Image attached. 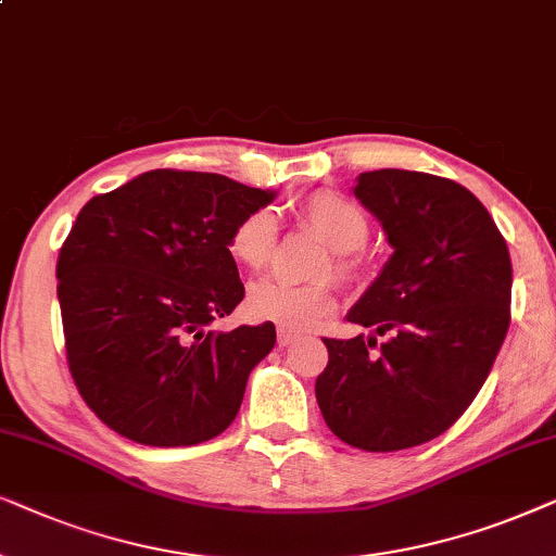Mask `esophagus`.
Instances as JSON below:
<instances>
[{
    "mask_svg": "<svg viewBox=\"0 0 556 556\" xmlns=\"http://www.w3.org/2000/svg\"><path fill=\"white\" fill-rule=\"evenodd\" d=\"M294 340H298V332H292V330H285V328H279V332H277V343H279V348H287V345H292Z\"/></svg>",
    "mask_w": 556,
    "mask_h": 556,
    "instance_id": "esophagus-1",
    "label": "esophagus"
}]
</instances>
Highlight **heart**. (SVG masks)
<instances>
[{
  "instance_id": "heart-1",
  "label": "heart",
  "mask_w": 556,
  "mask_h": 556,
  "mask_svg": "<svg viewBox=\"0 0 556 556\" xmlns=\"http://www.w3.org/2000/svg\"><path fill=\"white\" fill-rule=\"evenodd\" d=\"M300 218L309 231L332 249V269L343 277L355 271L353 251L368 239V218L353 201L338 192L320 190L300 205ZM277 251V216L269 208H256L243 216L228 236V254L251 271H262ZM330 266H325V274ZM336 290L330 285H294L287 279H262L251 285L247 313L258 323L302 332L320 325L336 309Z\"/></svg>"
}]
</instances>
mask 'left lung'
I'll list each match as a JSON object with an SVG mask.
<instances>
[{
    "instance_id": "8db88e82",
    "label": "left lung",
    "mask_w": 556,
    "mask_h": 556,
    "mask_svg": "<svg viewBox=\"0 0 556 556\" xmlns=\"http://www.w3.org/2000/svg\"><path fill=\"white\" fill-rule=\"evenodd\" d=\"M353 195L394 251L345 315L374 336L325 338L315 396L336 438L394 453L453 427L485 383L510 323V256L483 203L445 177L374 169ZM376 334L390 338L371 354Z\"/></svg>"
}]
</instances>
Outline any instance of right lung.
Returning <instances> with one entry per match:
<instances>
[{"instance_id":"1","label":"right lung","mask_w":556,"mask_h":556,"mask_svg":"<svg viewBox=\"0 0 556 556\" xmlns=\"http://www.w3.org/2000/svg\"><path fill=\"white\" fill-rule=\"evenodd\" d=\"M274 198L226 175L150 169L80 208L55 269L65 351L84 402L122 438L185 447L236 419L277 330L213 323L243 300L228 236Z\"/></svg>"}]
</instances>
